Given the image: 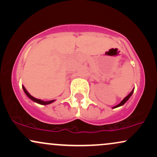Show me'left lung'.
<instances>
[{
	"label": "left lung",
	"instance_id": "8db88e82",
	"mask_svg": "<svg viewBox=\"0 0 157 157\" xmlns=\"http://www.w3.org/2000/svg\"><path fill=\"white\" fill-rule=\"evenodd\" d=\"M133 91H134V90H132L131 92H130V93L129 95H128V96H127L125 98H124V99H123V100L122 101H121L120 104H119L118 105H117V106H114L113 107V109H115V108H117V107H120V106H122V105H124V104H125V103L128 101V99L130 98V96H132V93H133Z\"/></svg>",
	"mask_w": 157,
	"mask_h": 157
}]
</instances>
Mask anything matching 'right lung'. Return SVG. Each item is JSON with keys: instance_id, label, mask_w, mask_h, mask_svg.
<instances>
[{"instance_id": "1", "label": "right lung", "mask_w": 157, "mask_h": 157, "mask_svg": "<svg viewBox=\"0 0 157 157\" xmlns=\"http://www.w3.org/2000/svg\"><path fill=\"white\" fill-rule=\"evenodd\" d=\"M22 88H23L24 91H25V94L27 96V97H28L29 98H30L31 100L33 101H34V102L37 103V104H41V105H48V104H51V103H53V102L55 101V100H51V101H44L40 100V99H37L36 98H35V97H33V96H31V95L29 94L28 92H27V90H26L25 87L23 86Z\"/></svg>"}]
</instances>
